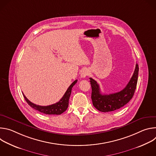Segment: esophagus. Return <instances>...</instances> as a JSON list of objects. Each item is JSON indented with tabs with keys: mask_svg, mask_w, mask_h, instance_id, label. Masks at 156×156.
<instances>
[{
	"mask_svg": "<svg viewBox=\"0 0 156 156\" xmlns=\"http://www.w3.org/2000/svg\"><path fill=\"white\" fill-rule=\"evenodd\" d=\"M89 74H90V72H89V70H87V69H83L81 73V77L83 78H84L87 76H88Z\"/></svg>",
	"mask_w": 156,
	"mask_h": 156,
	"instance_id": "obj_1",
	"label": "esophagus"
}]
</instances>
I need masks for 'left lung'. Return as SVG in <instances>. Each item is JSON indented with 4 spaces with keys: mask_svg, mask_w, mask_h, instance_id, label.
Instances as JSON below:
<instances>
[{
    "mask_svg": "<svg viewBox=\"0 0 156 156\" xmlns=\"http://www.w3.org/2000/svg\"><path fill=\"white\" fill-rule=\"evenodd\" d=\"M138 65L136 64L135 70L126 87L122 91L110 94H102L99 85L90 78L92 93L91 99L94 107L102 112H112L126 105L133 98L136 88L138 78Z\"/></svg>",
    "mask_w": 156,
    "mask_h": 156,
    "instance_id": "8db88e82",
    "label": "left lung"
}]
</instances>
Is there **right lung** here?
I'll list each match as a JSON object with an SVG mask.
<instances>
[{
    "instance_id": "obj_1",
    "label": "right lung",
    "mask_w": 156,
    "mask_h": 156,
    "mask_svg": "<svg viewBox=\"0 0 156 156\" xmlns=\"http://www.w3.org/2000/svg\"><path fill=\"white\" fill-rule=\"evenodd\" d=\"M76 82L77 80L74 81L71 84V85L69 87L67 90H66V91L64 94L63 96L58 102L48 106H41L33 104L26 98L24 94H23L28 105H30L32 108H34L35 110L39 111V112L48 115H60L61 114L64 112L68 108L69 98L71 95L72 87L76 83Z\"/></svg>"
}]
</instances>
